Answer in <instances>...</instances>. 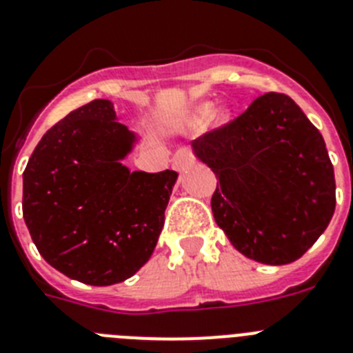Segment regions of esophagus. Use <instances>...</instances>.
I'll use <instances>...</instances> for the list:
<instances>
[{"instance_id": "esophagus-1", "label": "esophagus", "mask_w": 353, "mask_h": 353, "mask_svg": "<svg viewBox=\"0 0 353 353\" xmlns=\"http://www.w3.org/2000/svg\"><path fill=\"white\" fill-rule=\"evenodd\" d=\"M192 161H194V158H192L190 150L181 149V150H177V152L174 154V158H172V167L176 168L177 172H183V170H186V168L190 167Z\"/></svg>"}]
</instances>
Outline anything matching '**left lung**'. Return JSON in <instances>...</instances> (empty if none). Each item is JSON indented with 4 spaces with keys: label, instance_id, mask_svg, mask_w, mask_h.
Returning <instances> with one entry per match:
<instances>
[{
    "label": "left lung",
    "instance_id": "left-lung-1",
    "mask_svg": "<svg viewBox=\"0 0 353 353\" xmlns=\"http://www.w3.org/2000/svg\"><path fill=\"white\" fill-rule=\"evenodd\" d=\"M219 177L212 212L239 253L283 265L298 260L336 210L325 140L287 94L265 93L222 131L192 143Z\"/></svg>",
    "mask_w": 353,
    "mask_h": 353
}]
</instances>
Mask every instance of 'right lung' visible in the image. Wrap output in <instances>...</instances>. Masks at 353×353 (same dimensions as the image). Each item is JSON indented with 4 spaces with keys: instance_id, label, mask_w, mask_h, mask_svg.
<instances>
[{
    "instance_id": "obj_1",
    "label": "right lung",
    "mask_w": 353,
    "mask_h": 353,
    "mask_svg": "<svg viewBox=\"0 0 353 353\" xmlns=\"http://www.w3.org/2000/svg\"><path fill=\"white\" fill-rule=\"evenodd\" d=\"M99 99L41 138L23 172V219L46 262L94 287L120 283L149 262L177 172L134 170L123 159L140 134Z\"/></svg>"
}]
</instances>
